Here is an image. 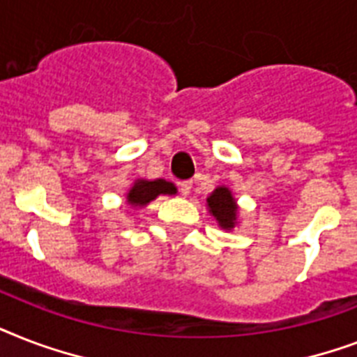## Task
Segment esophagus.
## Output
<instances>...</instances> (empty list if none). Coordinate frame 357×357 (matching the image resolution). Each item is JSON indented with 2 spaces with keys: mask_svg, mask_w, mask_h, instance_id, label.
Returning a JSON list of instances; mask_svg holds the SVG:
<instances>
[{
  "mask_svg": "<svg viewBox=\"0 0 357 357\" xmlns=\"http://www.w3.org/2000/svg\"><path fill=\"white\" fill-rule=\"evenodd\" d=\"M190 189H192V181H181V183H179V192L183 196H189Z\"/></svg>",
  "mask_w": 357,
  "mask_h": 357,
  "instance_id": "esophagus-1",
  "label": "esophagus"
}]
</instances>
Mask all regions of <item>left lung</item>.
Wrapping results in <instances>:
<instances>
[{"mask_svg": "<svg viewBox=\"0 0 357 357\" xmlns=\"http://www.w3.org/2000/svg\"><path fill=\"white\" fill-rule=\"evenodd\" d=\"M207 211L215 220L218 228L231 231L238 226V204L235 200L234 192L226 185H218L211 195L207 196Z\"/></svg>", "mask_w": 357, "mask_h": 357, "instance_id": "1", "label": "left lung"}]
</instances>
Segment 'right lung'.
I'll use <instances>...</instances> for the list:
<instances>
[{"label":"right lung","mask_w":357,"mask_h":357,"mask_svg":"<svg viewBox=\"0 0 357 357\" xmlns=\"http://www.w3.org/2000/svg\"><path fill=\"white\" fill-rule=\"evenodd\" d=\"M178 195V189L172 181H167V179H144L139 178L135 179L133 185L129 187V190L126 192V206L131 209V211H137V209H142L150 202H153L157 196H174Z\"/></svg>","instance_id":"obj_1"}]
</instances>
